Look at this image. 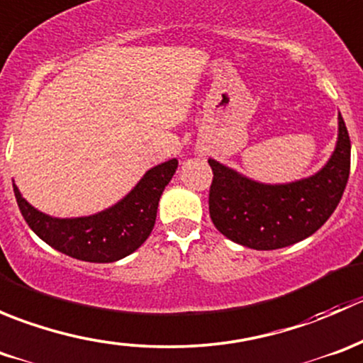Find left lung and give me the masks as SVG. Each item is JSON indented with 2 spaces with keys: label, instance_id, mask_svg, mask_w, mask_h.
Returning a JSON list of instances; mask_svg holds the SVG:
<instances>
[{
  "label": "left lung",
  "instance_id": "obj_1",
  "mask_svg": "<svg viewBox=\"0 0 363 363\" xmlns=\"http://www.w3.org/2000/svg\"><path fill=\"white\" fill-rule=\"evenodd\" d=\"M339 133L327 164L311 177L286 184L252 181L208 158V212L216 228L240 246L279 250L313 235L335 211L350 177L351 142L339 113Z\"/></svg>",
  "mask_w": 363,
  "mask_h": 363
}]
</instances>
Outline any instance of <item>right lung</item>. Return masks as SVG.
I'll return each mask as SVG.
<instances>
[{"mask_svg": "<svg viewBox=\"0 0 363 363\" xmlns=\"http://www.w3.org/2000/svg\"><path fill=\"white\" fill-rule=\"evenodd\" d=\"M177 164L175 158L156 164L123 200L82 218H52L23 199L16 184L13 193L26 223L43 242L82 262L111 263L137 251L151 235L161 193Z\"/></svg>", "mask_w": 363, "mask_h": 363, "instance_id": "1", "label": "right lung"}]
</instances>
